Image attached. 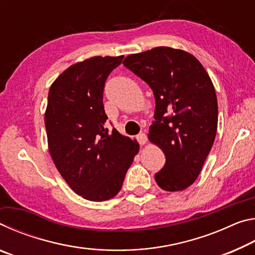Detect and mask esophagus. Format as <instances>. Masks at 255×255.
I'll use <instances>...</instances> for the list:
<instances>
[{"mask_svg":"<svg viewBox=\"0 0 255 255\" xmlns=\"http://www.w3.org/2000/svg\"><path fill=\"white\" fill-rule=\"evenodd\" d=\"M136 138H137L138 143H139L140 145H145L146 143H147V136H146V133H144V132L138 133Z\"/></svg>","mask_w":255,"mask_h":255,"instance_id":"1","label":"esophagus"}]
</instances>
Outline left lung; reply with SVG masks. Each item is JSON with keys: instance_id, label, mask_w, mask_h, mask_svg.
I'll use <instances>...</instances> for the list:
<instances>
[{"instance_id": "8db88e82", "label": "left lung", "mask_w": 255, "mask_h": 255, "mask_svg": "<svg viewBox=\"0 0 255 255\" xmlns=\"http://www.w3.org/2000/svg\"><path fill=\"white\" fill-rule=\"evenodd\" d=\"M123 64L154 93L155 122L148 139L166 158L155 181L165 191H182L200 174L217 132L213 82L195 56L172 47L128 55Z\"/></svg>"}]
</instances>
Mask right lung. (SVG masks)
<instances>
[{
	"label": "right lung",
	"instance_id": "add662e5",
	"mask_svg": "<svg viewBox=\"0 0 255 255\" xmlns=\"http://www.w3.org/2000/svg\"><path fill=\"white\" fill-rule=\"evenodd\" d=\"M124 56H94L66 68L48 92L45 126L55 166L71 189L90 201L122 190L139 144L106 128L103 88Z\"/></svg>",
	"mask_w": 255,
	"mask_h": 255
}]
</instances>
